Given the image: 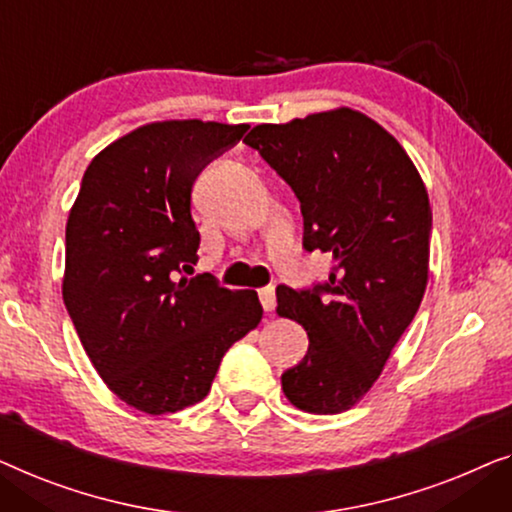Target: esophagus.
Listing matches in <instances>:
<instances>
[{
	"instance_id": "obj_1",
	"label": "esophagus",
	"mask_w": 512,
	"mask_h": 512,
	"mask_svg": "<svg viewBox=\"0 0 512 512\" xmlns=\"http://www.w3.org/2000/svg\"><path fill=\"white\" fill-rule=\"evenodd\" d=\"M259 301H262L266 313L273 311V308H276V290H273V287H262V290H259Z\"/></svg>"
}]
</instances>
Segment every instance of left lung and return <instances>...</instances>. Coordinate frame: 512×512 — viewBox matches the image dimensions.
<instances>
[{
  "mask_svg": "<svg viewBox=\"0 0 512 512\" xmlns=\"http://www.w3.org/2000/svg\"><path fill=\"white\" fill-rule=\"evenodd\" d=\"M243 141L297 194L304 248L334 257L327 283L276 290V313L308 334L283 392L306 413H343L376 383L427 290V187L387 129L345 106L257 125Z\"/></svg>",
  "mask_w": 512,
  "mask_h": 512,
  "instance_id": "obj_1",
  "label": "left lung"
}]
</instances>
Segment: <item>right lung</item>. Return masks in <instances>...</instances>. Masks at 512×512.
Returning <instances> with one entry per match:
<instances>
[{
  "label": "right lung",
  "mask_w": 512,
  "mask_h": 512,
  "mask_svg": "<svg viewBox=\"0 0 512 512\" xmlns=\"http://www.w3.org/2000/svg\"><path fill=\"white\" fill-rule=\"evenodd\" d=\"M248 125L150 122L85 169L67 220L62 297L115 397L150 415L206 397L225 352L262 320L253 290H227L197 264L190 213L201 169Z\"/></svg>",
  "instance_id": "1"
}]
</instances>
